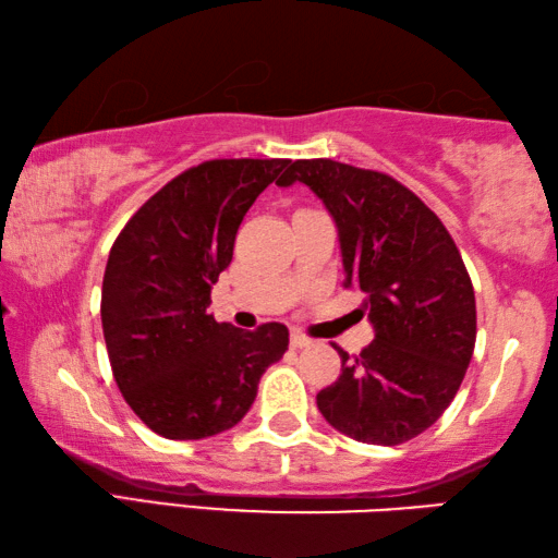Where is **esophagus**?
Returning a JSON list of instances; mask_svg holds the SVG:
<instances>
[{"label": "esophagus", "instance_id": "esophagus-1", "mask_svg": "<svg viewBox=\"0 0 558 558\" xmlns=\"http://www.w3.org/2000/svg\"><path fill=\"white\" fill-rule=\"evenodd\" d=\"M306 345H311V338L301 333H291V348H306Z\"/></svg>", "mask_w": 558, "mask_h": 558}]
</instances>
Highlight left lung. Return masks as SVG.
<instances>
[{"mask_svg":"<svg viewBox=\"0 0 558 558\" xmlns=\"http://www.w3.org/2000/svg\"><path fill=\"white\" fill-rule=\"evenodd\" d=\"M336 220L345 287L365 291L375 340L320 389L326 422L355 441L399 446L436 424L475 348V294L438 215L392 175L330 159L291 161Z\"/></svg>","mask_w":558,"mask_h":558,"instance_id":"left-lung-1","label":"left lung"}]
</instances>
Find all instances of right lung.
Wrapping results in <instances>:
<instances>
[{"instance_id":"add662e5","label":"right lung","mask_w":558,"mask_h":558,"mask_svg":"<svg viewBox=\"0 0 558 558\" xmlns=\"http://www.w3.org/2000/svg\"><path fill=\"white\" fill-rule=\"evenodd\" d=\"M289 159H213L154 193L114 240L102 279V333L114 383L154 434L195 441L228 432L287 353L289 330L218 324L210 289L234 234Z\"/></svg>"}]
</instances>
